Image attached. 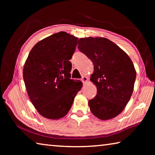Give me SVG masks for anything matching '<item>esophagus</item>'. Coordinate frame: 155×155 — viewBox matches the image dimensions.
<instances>
[{
	"instance_id": "34e87169",
	"label": "esophagus",
	"mask_w": 155,
	"mask_h": 155,
	"mask_svg": "<svg viewBox=\"0 0 155 155\" xmlns=\"http://www.w3.org/2000/svg\"><path fill=\"white\" fill-rule=\"evenodd\" d=\"M81 81H82V82L85 84V83H86L88 81V78L87 77H82V78H81Z\"/></svg>"
}]
</instances>
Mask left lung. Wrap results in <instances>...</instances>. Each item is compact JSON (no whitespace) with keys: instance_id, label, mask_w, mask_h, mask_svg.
I'll list each match as a JSON object with an SVG mask.
<instances>
[{"instance_id":"8db88e82","label":"left lung","mask_w":155,"mask_h":155,"mask_svg":"<svg viewBox=\"0 0 155 155\" xmlns=\"http://www.w3.org/2000/svg\"><path fill=\"white\" fill-rule=\"evenodd\" d=\"M78 48L94 65L90 81L96 86L97 94L88 102L91 112L101 120L117 116L134 89L136 70L133 61L122 49L104 38H81Z\"/></svg>"}]
</instances>
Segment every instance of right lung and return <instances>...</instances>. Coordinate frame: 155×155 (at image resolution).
Returning <instances> with one entry per match:
<instances>
[{
  "mask_svg": "<svg viewBox=\"0 0 155 155\" xmlns=\"http://www.w3.org/2000/svg\"><path fill=\"white\" fill-rule=\"evenodd\" d=\"M78 40L64 31L54 33L38 41L25 63L23 78L28 97L45 118L64 117L82 87L81 81L70 78V59Z\"/></svg>",
  "mask_w": 155,
  "mask_h": 155,
  "instance_id": "add662e5",
  "label": "right lung"
}]
</instances>
